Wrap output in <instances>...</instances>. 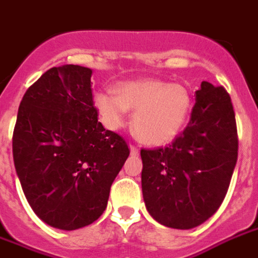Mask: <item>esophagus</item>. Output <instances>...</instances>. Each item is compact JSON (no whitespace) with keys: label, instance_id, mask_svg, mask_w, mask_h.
Listing matches in <instances>:
<instances>
[{"label":"esophagus","instance_id":"esophagus-1","mask_svg":"<svg viewBox=\"0 0 258 258\" xmlns=\"http://www.w3.org/2000/svg\"><path fill=\"white\" fill-rule=\"evenodd\" d=\"M130 151H131V155L139 154V150H138V147H136V146H134V144H130Z\"/></svg>","mask_w":258,"mask_h":258}]
</instances>
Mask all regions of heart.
<instances>
[{"instance_id":"heart-1","label":"heart","mask_w":258,"mask_h":258,"mask_svg":"<svg viewBox=\"0 0 258 258\" xmlns=\"http://www.w3.org/2000/svg\"><path fill=\"white\" fill-rule=\"evenodd\" d=\"M114 94L98 93L95 107L108 128L118 130L127 120V110L134 114V131L143 143L163 146L172 142L189 118L192 96L183 85L164 79L146 78L122 82Z\"/></svg>"}]
</instances>
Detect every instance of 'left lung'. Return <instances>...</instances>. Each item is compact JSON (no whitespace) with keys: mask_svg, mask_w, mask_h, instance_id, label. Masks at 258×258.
Returning <instances> with one entry per match:
<instances>
[{"mask_svg":"<svg viewBox=\"0 0 258 258\" xmlns=\"http://www.w3.org/2000/svg\"><path fill=\"white\" fill-rule=\"evenodd\" d=\"M238 154L233 106L223 86L202 82L190 119L167 147L142 148V189L158 223L190 229L216 212Z\"/></svg>","mask_w":258,"mask_h":258,"instance_id":"left-lung-1","label":"left lung"}]
</instances>
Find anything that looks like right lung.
<instances>
[{"label": "right lung", "instance_id": "add662e5", "mask_svg": "<svg viewBox=\"0 0 258 258\" xmlns=\"http://www.w3.org/2000/svg\"><path fill=\"white\" fill-rule=\"evenodd\" d=\"M93 71L63 64L42 74L21 100L13 159L27 202L51 227L90 225L107 207L130 148L98 122Z\"/></svg>", "mask_w": 258, "mask_h": 258}]
</instances>
